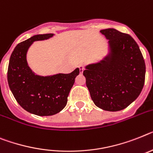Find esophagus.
<instances>
[{
  "instance_id": "esophagus-1",
  "label": "esophagus",
  "mask_w": 153,
  "mask_h": 153,
  "mask_svg": "<svg viewBox=\"0 0 153 153\" xmlns=\"http://www.w3.org/2000/svg\"><path fill=\"white\" fill-rule=\"evenodd\" d=\"M84 70H85L84 67L80 65V66H79V71H80V73H82L83 71H84Z\"/></svg>"
}]
</instances>
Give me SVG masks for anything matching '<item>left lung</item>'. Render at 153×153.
<instances>
[{
	"label": "left lung",
	"instance_id": "left-lung-1",
	"mask_svg": "<svg viewBox=\"0 0 153 153\" xmlns=\"http://www.w3.org/2000/svg\"><path fill=\"white\" fill-rule=\"evenodd\" d=\"M108 41L102 60L85 67L92 101L106 111H119L134 102L145 82L146 64L139 47L130 35L115 29L100 30Z\"/></svg>",
	"mask_w": 153,
	"mask_h": 153
}]
</instances>
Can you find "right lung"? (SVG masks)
<instances>
[{
	"label": "right lung",
	"mask_w": 153,
	"mask_h": 153,
	"mask_svg": "<svg viewBox=\"0 0 153 153\" xmlns=\"http://www.w3.org/2000/svg\"><path fill=\"white\" fill-rule=\"evenodd\" d=\"M53 33L39 34L15 47L9 60L7 82L14 97L24 110L38 116H51L65 108L68 96L79 74V68L69 74L39 75L29 68L27 52L35 41L48 39Z\"/></svg>",
	"instance_id": "obj_1"
}]
</instances>
